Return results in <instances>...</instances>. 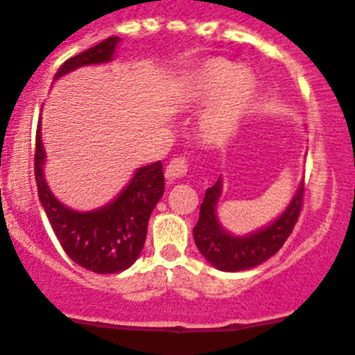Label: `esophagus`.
Returning <instances> with one entry per match:
<instances>
[{
	"label": "esophagus",
	"mask_w": 355,
	"mask_h": 355,
	"mask_svg": "<svg viewBox=\"0 0 355 355\" xmlns=\"http://www.w3.org/2000/svg\"><path fill=\"white\" fill-rule=\"evenodd\" d=\"M189 161L185 157H175L173 161H170V164L166 166V178L175 180V178L182 177V175L187 171Z\"/></svg>",
	"instance_id": "1"
}]
</instances>
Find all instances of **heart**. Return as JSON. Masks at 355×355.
<instances>
[{
	"label": "heart",
	"instance_id": "obj_1",
	"mask_svg": "<svg viewBox=\"0 0 355 355\" xmlns=\"http://www.w3.org/2000/svg\"><path fill=\"white\" fill-rule=\"evenodd\" d=\"M185 92L196 105L210 101L200 119V132L208 144L217 145L233 137L247 114L256 94V78L227 59L214 58L194 69Z\"/></svg>",
	"mask_w": 355,
	"mask_h": 355
}]
</instances>
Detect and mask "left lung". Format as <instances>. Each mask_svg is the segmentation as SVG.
Returning <instances> with one entry per match:
<instances>
[{"label":"left lung","mask_w":355,"mask_h":355,"mask_svg":"<svg viewBox=\"0 0 355 355\" xmlns=\"http://www.w3.org/2000/svg\"><path fill=\"white\" fill-rule=\"evenodd\" d=\"M303 193L304 185L301 182L291 205L275 223L247 236H233L223 230L215 214L218 198L223 194V178L218 177V180L207 189L200 207V220L193 230L196 247L217 270L243 271L259 266L275 256L293 233L303 207Z\"/></svg>","instance_id":"8db88e82"}]
</instances>
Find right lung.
Returning a JSON list of instances; mask_svg holds the SVG:
<instances>
[{
    "instance_id": "right-lung-1",
    "label": "right lung",
    "mask_w": 355,
    "mask_h": 355,
    "mask_svg": "<svg viewBox=\"0 0 355 355\" xmlns=\"http://www.w3.org/2000/svg\"><path fill=\"white\" fill-rule=\"evenodd\" d=\"M119 40V36H110L66 59L54 75V80L80 66L112 61ZM43 162L45 148L38 125L35 147L36 187L43 210L66 256L78 266L99 275L128 270L140 256L148 218L164 193L161 161L138 168L128 187L110 205L94 211H75L59 203L43 177Z\"/></svg>"
}]
</instances>
